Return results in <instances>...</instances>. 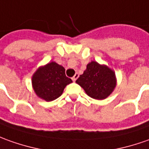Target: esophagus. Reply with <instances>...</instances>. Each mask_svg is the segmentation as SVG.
<instances>
[{
    "mask_svg": "<svg viewBox=\"0 0 149 149\" xmlns=\"http://www.w3.org/2000/svg\"><path fill=\"white\" fill-rule=\"evenodd\" d=\"M78 77H79L78 73H76V74H75L74 76L72 77V81H76V80L78 78Z\"/></svg>",
    "mask_w": 149,
    "mask_h": 149,
    "instance_id": "34e87169",
    "label": "esophagus"
}]
</instances>
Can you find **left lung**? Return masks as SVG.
Returning a JSON list of instances; mask_svg holds the SVG:
<instances>
[{
    "label": "left lung",
    "instance_id": "1",
    "mask_svg": "<svg viewBox=\"0 0 149 149\" xmlns=\"http://www.w3.org/2000/svg\"><path fill=\"white\" fill-rule=\"evenodd\" d=\"M76 82L84 89L90 97L95 100H104L109 97L117 85L115 72L106 65L97 62L89 63L82 75Z\"/></svg>",
    "mask_w": 149,
    "mask_h": 149
}]
</instances>
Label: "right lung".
I'll return each mask as SVG.
<instances>
[{
  "label": "right lung",
  "instance_id": "add662e5",
  "mask_svg": "<svg viewBox=\"0 0 149 149\" xmlns=\"http://www.w3.org/2000/svg\"><path fill=\"white\" fill-rule=\"evenodd\" d=\"M72 82V79L65 75L64 68L55 62L40 67L32 78V87L36 95L47 102L58 98L67 85Z\"/></svg>",
  "mask_w": 149,
  "mask_h": 149
}]
</instances>
